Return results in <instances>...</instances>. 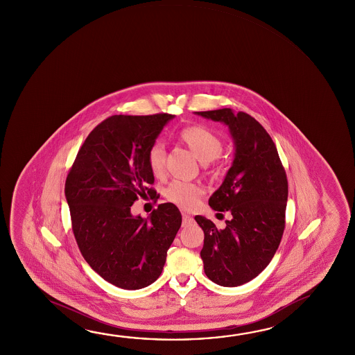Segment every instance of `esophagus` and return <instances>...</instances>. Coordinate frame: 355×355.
Listing matches in <instances>:
<instances>
[{
	"label": "esophagus",
	"mask_w": 355,
	"mask_h": 355,
	"mask_svg": "<svg viewBox=\"0 0 355 355\" xmlns=\"http://www.w3.org/2000/svg\"><path fill=\"white\" fill-rule=\"evenodd\" d=\"M182 218H183V225H188L189 223H192L193 218L189 214H187V213H182Z\"/></svg>",
	"instance_id": "34e87169"
}]
</instances>
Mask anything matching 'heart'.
Here are the masks:
<instances>
[{"label":"heart","mask_w":355,"mask_h":355,"mask_svg":"<svg viewBox=\"0 0 355 355\" xmlns=\"http://www.w3.org/2000/svg\"><path fill=\"white\" fill-rule=\"evenodd\" d=\"M180 141L191 150L193 155L202 163H209L219 157L223 152V142L216 135L204 126H189L180 131ZM147 163L152 173L156 177H161L166 168V151L161 144H155L147 152ZM211 172H214V168ZM203 193L202 187L197 183L175 180L172 182L164 197L171 203L178 205L182 209L189 210L194 208L198 199Z\"/></svg>","instance_id":"1"}]
</instances>
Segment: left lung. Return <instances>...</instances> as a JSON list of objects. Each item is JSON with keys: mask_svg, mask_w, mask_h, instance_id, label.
<instances>
[{"mask_svg": "<svg viewBox=\"0 0 355 355\" xmlns=\"http://www.w3.org/2000/svg\"><path fill=\"white\" fill-rule=\"evenodd\" d=\"M197 115L227 125L235 157L220 188L210 197L216 211H230L227 227L197 215L203 229L200 251L204 272L218 285H244L265 270L285 230L288 183L271 136L249 114L232 109L198 111Z\"/></svg>", "mask_w": 355, "mask_h": 355, "instance_id": "left-lung-1", "label": "left lung"}]
</instances>
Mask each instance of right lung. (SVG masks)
I'll use <instances>...</instances> for the list:
<instances>
[{"label":"right lung","instance_id":"obj_1","mask_svg":"<svg viewBox=\"0 0 355 355\" xmlns=\"http://www.w3.org/2000/svg\"><path fill=\"white\" fill-rule=\"evenodd\" d=\"M171 114L114 115L89 134L65 180L71 229L85 261L123 290L151 285L162 273L182 224L175 204L147 219L131 214L139 197L156 192L147 152Z\"/></svg>","mask_w":355,"mask_h":355}]
</instances>
